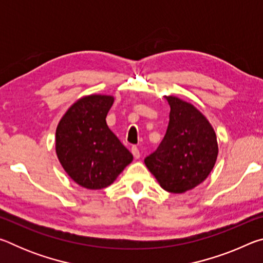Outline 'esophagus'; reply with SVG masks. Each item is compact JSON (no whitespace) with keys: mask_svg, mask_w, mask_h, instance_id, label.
<instances>
[{"mask_svg":"<svg viewBox=\"0 0 263 263\" xmlns=\"http://www.w3.org/2000/svg\"><path fill=\"white\" fill-rule=\"evenodd\" d=\"M131 152H132V154H133V157H135V159H139V158H140L139 148H138L137 146H132V147H131Z\"/></svg>","mask_w":263,"mask_h":263,"instance_id":"esophagus-1","label":"esophagus"}]
</instances>
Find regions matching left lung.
<instances>
[{"label":"left lung","mask_w":263,"mask_h":263,"mask_svg":"<svg viewBox=\"0 0 263 263\" xmlns=\"http://www.w3.org/2000/svg\"><path fill=\"white\" fill-rule=\"evenodd\" d=\"M166 99L171 105L166 135L145 164L164 190L182 194L201 184L211 173L218 155L217 138L211 124L193 104L174 96Z\"/></svg>","instance_id":"8db88e82"}]
</instances>
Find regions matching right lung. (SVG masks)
<instances>
[{
    "mask_svg": "<svg viewBox=\"0 0 263 263\" xmlns=\"http://www.w3.org/2000/svg\"><path fill=\"white\" fill-rule=\"evenodd\" d=\"M112 103V96L82 97L58 124V159L70 179L87 189L110 185L133 160L130 151L106 125Z\"/></svg>",
    "mask_w": 263,
    "mask_h": 263,
    "instance_id": "obj_1",
    "label": "right lung"
}]
</instances>
